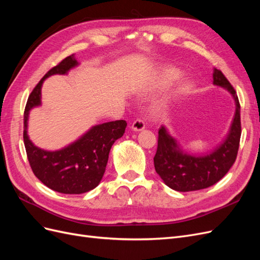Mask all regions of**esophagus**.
Segmentation results:
<instances>
[{
  "label": "esophagus",
  "mask_w": 260,
  "mask_h": 260,
  "mask_svg": "<svg viewBox=\"0 0 260 260\" xmlns=\"http://www.w3.org/2000/svg\"><path fill=\"white\" fill-rule=\"evenodd\" d=\"M145 128V122L142 119H136L131 124L133 131H142Z\"/></svg>",
  "instance_id": "1"
}]
</instances>
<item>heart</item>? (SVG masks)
I'll use <instances>...</instances> for the list:
<instances>
[{
  "label": "heart",
  "instance_id": "heart-1",
  "mask_svg": "<svg viewBox=\"0 0 260 260\" xmlns=\"http://www.w3.org/2000/svg\"><path fill=\"white\" fill-rule=\"evenodd\" d=\"M181 77H182V72L179 68L174 66H164L147 78L142 85L141 92L143 95H152L155 93L164 92L169 89L172 84H175ZM192 89L193 84L191 80H182L172 92L171 101H177L187 96L192 92Z\"/></svg>",
  "mask_w": 260,
  "mask_h": 260
}]
</instances>
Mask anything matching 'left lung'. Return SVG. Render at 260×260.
Here are the masks:
<instances>
[{"instance_id": "1", "label": "left lung", "mask_w": 260, "mask_h": 260, "mask_svg": "<svg viewBox=\"0 0 260 260\" xmlns=\"http://www.w3.org/2000/svg\"><path fill=\"white\" fill-rule=\"evenodd\" d=\"M214 84L229 91L235 101V114L229 133L214 152L205 156L183 153L165 127L158 130V145L154 166L165 184L179 192L198 191L217 183L232 167L240 146L241 106L237 92L219 69L214 70Z\"/></svg>"}]
</instances>
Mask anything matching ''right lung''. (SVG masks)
<instances>
[{
  "label": "right lung",
  "instance_id": "1",
  "mask_svg": "<svg viewBox=\"0 0 260 260\" xmlns=\"http://www.w3.org/2000/svg\"><path fill=\"white\" fill-rule=\"evenodd\" d=\"M77 65L73 54L50 69L30 93L23 114V143L31 169L44 185L64 194H81L99 185L105 172L109 151L127 127L124 120L96 124L76 142L55 152L44 151L31 142L27 135L28 117L30 109L41 104L43 81L52 75H65Z\"/></svg>",
  "mask_w": 260,
  "mask_h": 260
}]
</instances>
